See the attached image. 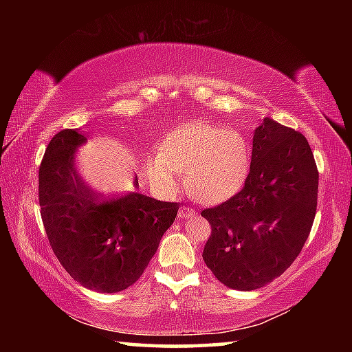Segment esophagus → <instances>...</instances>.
Listing matches in <instances>:
<instances>
[{
  "label": "esophagus",
  "instance_id": "1",
  "mask_svg": "<svg viewBox=\"0 0 352 352\" xmlns=\"http://www.w3.org/2000/svg\"><path fill=\"white\" fill-rule=\"evenodd\" d=\"M195 210H192V208L189 206H182L180 211H178V216H180L182 219H189V217H194L195 216Z\"/></svg>",
  "mask_w": 352,
  "mask_h": 352
}]
</instances>
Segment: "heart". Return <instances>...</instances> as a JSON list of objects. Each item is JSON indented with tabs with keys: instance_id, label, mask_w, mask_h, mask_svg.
Instances as JSON below:
<instances>
[{
	"instance_id": "b5f03b06",
	"label": "heart",
	"mask_w": 352,
	"mask_h": 352,
	"mask_svg": "<svg viewBox=\"0 0 352 352\" xmlns=\"http://www.w3.org/2000/svg\"><path fill=\"white\" fill-rule=\"evenodd\" d=\"M252 152L241 132L208 122H188L166 133L146 158V174L163 192L184 186L204 204H220L241 190L250 174Z\"/></svg>"
}]
</instances>
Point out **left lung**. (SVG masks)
Wrapping results in <instances>:
<instances>
[{"instance_id": "left-lung-1", "label": "left lung", "mask_w": 352, "mask_h": 352, "mask_svg": "<svg viewBox=\"0 0 352 352\" xmlns=\"http://www.w3.org/2000/svg\"><path fill=\"white\" fill-rule=\"evenodd\" d=\"M318 195V170L300 132L264 118L254 130L250 174L239 192L201 211L211 223L204 261L236 290L264 287L305 247Z\"/></svg>"}]
</instances>
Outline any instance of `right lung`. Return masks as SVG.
Returning a JSON list of instances; mask_svg holds the SVG:
<instances>
[{
  "instance_id": "obj_1",
  "label": "right lung",
  "mask_w": 352,
  "mask_h": 352,
  "mask_svg": "<svg viewBox=\"0 0 352 352\" xmlns=\"http://www.w3.org/2000/svg\"><path fill=\"white\" fill-rule=\"evenodd\" d=\"M85 135H54L38 170V200L57 259L83 287L116 294L138 281L180 205L140 192L104 197L77 174L74 155ZM133 186L138 188V177Z\"/></svg>"
}]
</instances>
